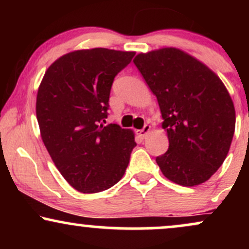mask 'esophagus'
<instances>
[{
  "label": "esophagus",
  "instance_id": "obj_1",
  "mask_svg": "<svg viewBox=\"0 0 249 249\" xmlns=\"http://www.w3.org/2000/svg\"><path fill=\"white\" fill-rule=\"evenodd\" d=\"M150 131H151V126H150V125H147V124H146V125H145L144 127L142 128V130H139V131H138V134H139V136L142 137V138H145V137L147 136V134H148V132H150Z\"/></svg>",
  "mask_w": 249,
  "mask_h": 249
}]
</instances>
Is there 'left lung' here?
<instances>
[{
  "label": "left lung",
  "mask_w": 249,
  "mask_h": 249,
  "mask_svg": "<svg viewBox=\"0 0 249 249\" xmlns=\"http://www.w3.org/2000/svg\"><path fill=\"white\" fill-rule=\"evenodd\" d=\"M157 97L170 146L156 161L181 186L207 181L227 157L235 130V108L227 89L204 63L177 48L134 57Z\"/></svg>",
  "instance_id": "8db88e82"
}]
</instances>
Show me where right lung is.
<instances>
[{"label": "right lung", "mask_w": 249, "mask_h": 249, "mask_svg": "<svg viewBox=\"0 0 249 249\" xmlns=\"http://www.w3.org/2000/svg\"><path fill=\"white\" fill-rule=\"evenodd\" d=\"M133 56L105 48L72 51L48 68L38 88L42 141L64 179L82 193L116 185L137 145L132 130L102 123L113 79Z\"/></svg>", "instance_id": "add662e5"}]
</instances>
